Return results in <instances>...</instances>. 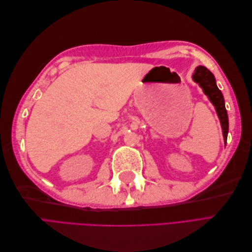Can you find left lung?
<instances>
[{"label":"left lung","instance_id":"8db88e82","mask_svg":"<svg viewBox=\"0 0 252 252\" xmlns=\"http://www.w3.org/2000/svg\"><path fill=\"white\" fill-rule=\"evenodd\" d=\"M192 80L202 88L203 93L207 95L211 104L215 106V109L220 120V127H222L224 143L226 146L227 135H228V128H229V123H228V114L225 107V100L223 94L217 86V82L215 75L212 74L210 70L204 66H197L192 74Z\"/></svg>","mask_w":252,"mask_h":252}]
</instances>
